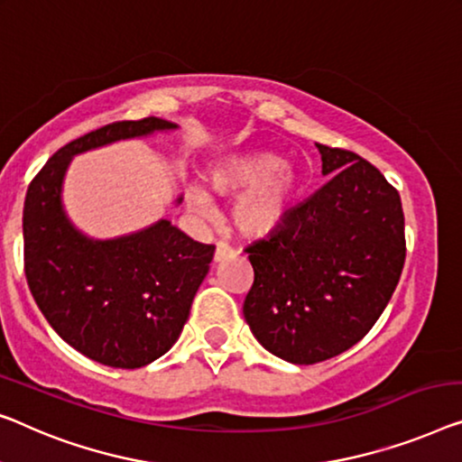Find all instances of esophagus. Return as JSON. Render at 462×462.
I'll return each mask as SVG.
<instances>
[{
	"label": "esophagus",
	"instance_id": "obj_1",
	"mask_svg": "<svg viewBox=\"0 0 462 462\" xmlns=\"http://www.w3.org/2000/svg\"><path fill=\"white\" fill-rule=\"evenodd\" d=\"M230 257H234L232 246L226 245V243H217L216 245V254H213V261H216V263H219V261H226V259H230Z\"/></svg>",
	"mask_w": 462,
	"mask_h": 462
}]
</instances>
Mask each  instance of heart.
Segmentation results:
<instances>
[{
	"label": "heart",
	"mask_w": 462,
	"mask_h": 462,
	"mask_svg": "<svg viewBox=\"0 0 462 462\" xmlns=\"http://www.w3.org/2000/svg\"><path fill=\"white\" fill-rule=\"evenodd\" d=\"M209 187L216 195H236L232 219L240 234L249 238L267 236L284 224L291 211L297 180L291 170L282 168V160L270 153L228 157L209 174ZM190 208L209 213V197L203 190H189Z\"/></svg>",
	"instance_id": "b5f03b06"
}]
</instances>
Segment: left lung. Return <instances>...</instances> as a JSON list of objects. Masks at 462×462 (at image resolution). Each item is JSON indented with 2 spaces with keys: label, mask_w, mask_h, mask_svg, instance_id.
<instances>
[{
  "label": "left lung",
  "mask_w": 462,
  "mask_h": 462,
  "mask_svg": "<svg viewBox=\"0 0 462 462\" xmlns=\"http://www.w3.org/2000/svg\"><path fill=\"white\" fill-rule=\"evenodd\" d=\"M323 187L249 245L245 319L272 355L313 365L355 346L401 280L407 240L398 190L353 151L319 144Z\"/></svg>",
  "instance_id": "left-lung-1"
}]
</instances>
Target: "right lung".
<instances>
[{
    "label": "right lung",
    "mask_w": 462,
    "mask_h": 462,
    "mask_svg": "<svg viewBox=\"0 0 462 462\" xmlns=\"http://www.w3.org/2000/svg\"><path fill=\"white\" fill-rule=\"evenodd\" d=\"M170 128L176 124L160 118L107 124L64 144L26 190L24 273L32 299L60 338L109 367L139 369L168 353L216 246L168 219L116 240L82 236L61 209V180L72 155Z\"/></svg>",
    "instance_id": "right-lung-1"
}]
</instances>
